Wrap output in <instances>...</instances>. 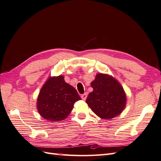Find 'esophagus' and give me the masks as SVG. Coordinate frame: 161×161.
Segmentation results:
<instances>
[{
  "label": "esophagus",
  "instance_id": "obj_1",
  "mask_svg": "<svg viewBox=\"0 0 161 161\" xmlns=\"http://www.w3.org/2000/svg\"><path fill=\"white\" fill-rule=\"evenodd\" d=\"M86 97H87V94L86 93H84V94L81 95V98H82V100L85 101L86 99Z\"/></svg>",
  "mask_w": 161,
  "mask_h": 161
}]
</instances>
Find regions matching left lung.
<instances>
[{
  "label": "left lung",
  "instance_id": "1",
  "mask_svg": "<svg viewBox=\"0 0 161 161\" xmlns=\"http://www.w3.org/2000/svg\"><path fill=\"white\" fill-rule=\"evenodd\" d=\"M93 91L86 99L92 111L101 118L111 119L120 114L125 106L123 87L111 76L97 74L91 82Z\"/></svg>",
  "mask_w": 161,
  "mask_h": 161
}]
</instances>
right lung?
Masks as SVG:
<instances>
[{
	"instance_id": "obj_1",
	"label": "right lung",
	"mask_w": 161,
	"mask_h": 161,
	"mask_svg": "<svg viewBox=\"0 0 161 161\" xmlns=\"http://www.w3.org/2000/svg\"><path fill=\"white\" fill-rule=\"evenodd\" d=\"M80 99L76 90L64 81V76L50 77L40 92L37 108L46 120L61 121L67 118L75 102Z\"/></svg>"
}]
</instances>
